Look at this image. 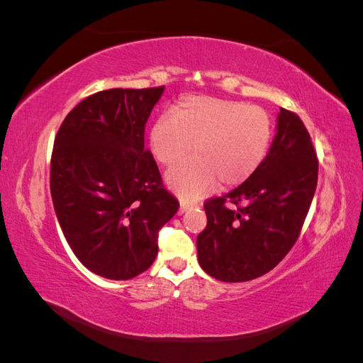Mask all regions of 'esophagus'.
Returning <instances> with one entry per match:
<instances>
[{"label":"esophagus","instance_id":"obj_1","mask_svg":"<svg viewBox=\"0 0 363 363\" xmlns=\"http://www.w3.org/2000/svg\"><path fill=\"white\" fill-rule=\"evenodd\" d=\"M191 207H194V204H191V203H188V201H182L180 203V208H179V215H183L186 211H188V208H191Z\"/></svg>","mask_w":363,"mask_h":363}]
</instances>
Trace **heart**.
<instances>
[{
	"mask_svg": "<svg viewBox=\"0 0 363 363\" xmlns=\"http://www.w3.org/2000/svg\"><path fill=\"white\" fill-rule=\"evenodd\" d=\"M272 140L271 116L257 106L215 96H186L171 115H162L150 130V150L163 167L169 188L196 200L212 192L219 180L239 186L267 159Z\"/></svg>",
	"mask_w": 363,
	"mask_h": 363,
	"instance_id": "b5f03b06",
	"label": "heart"
}]
</instances>
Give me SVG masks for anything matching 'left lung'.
I'll return each instance as SVG.
<instances>
[{
	"mask_svg": "<svg viewBox=\"0 0 363 363\" xmlns=\"http://www.w3.org/2000/svg\"><path fill=\"white\" fill-rule=\"evenodd\" d=\"M318 182V159L300 116L280 108L277 133L260 168L232 192L207 200L196 238L200 267L238 283L276 268L300 236Z\"/></svg>",
	"mask_w": 363,
	"mask_h": 363,
	"instance_id": "left-lung-1",
	"label": "left lung"
}]
</instances>
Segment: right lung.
I'll return each mask as SVG.
<instances>
[{
    "instance_id": "1",
    "label": "right lung",
    "mask_w": 363,
    "mask_h": 363,
    "mask_svg": "<svg viewBox=\"0 0 363 363\" xmlns=\"http://www.w3.org/2000/svg\"><path fill=\"white\" fill-rule=\"evenodd\" d=\"M163 87L87 96L54 139V211L77 259L104 279L128 280L147 271L157 256L160 228L179 211L144 148L145 124Z\"/></svg>"
}]
</instances>
